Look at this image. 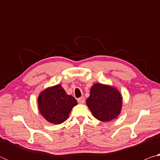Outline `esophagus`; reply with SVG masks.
I'll return each instance as SVG.
<instances>
[{
  "label": "esophagus",
  "instance_id": "esophagus-1",
  "mask_svg": "<svg viewBox=\"0 0 160 160\" xmlns=\"http://www.w3.org/2000/svg\"><path fill=\"white\" fill-rule=\"evenodd\" d=\"M85 97H80V98L78 99V102L79 103V104H83L84 102H85Z\"/></svg>",
  "mask_w": 160,
  "mask_h": 160
}]
</instances>
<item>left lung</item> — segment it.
Returning a JSON list of instances; mask_svg holds the SVG:
<instances>
[{
	"label": "left lung",
	"instance_id": "left-lung-1",
	"mask_svg": "<svg viewBox=\"0 0 160 160\" xmlns=\"http://www.w3.org/2000/svg\"><path fill=\"white\" fill-rule=\"evenodd\" d=\"M86 103L94 117L105 122L117 118L121 113L122 97L113 87L95 83L91 88Z\"/></svg>",
	"mask_w": 160,
	"mask_h": 160
}]
</instances>
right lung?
<instances>
[{
  "label": "right lung",
  "instance_id": "obj_1",
  "mask_svg": "<svg viewBox=\"0 0 160 160\" xmlns=\"http://www.w3.org/2000/svg\"><path fill=\"white\" fill-rule=\"evenodd\" d=\"M77 104L76 99L67 94L61 85L47 88L38 97L40 113L46 120L53 124L66 121L72 107Z\"/></svg>",
  "mask_w": 160,
  "mask_h": 160
}]
</instances>
